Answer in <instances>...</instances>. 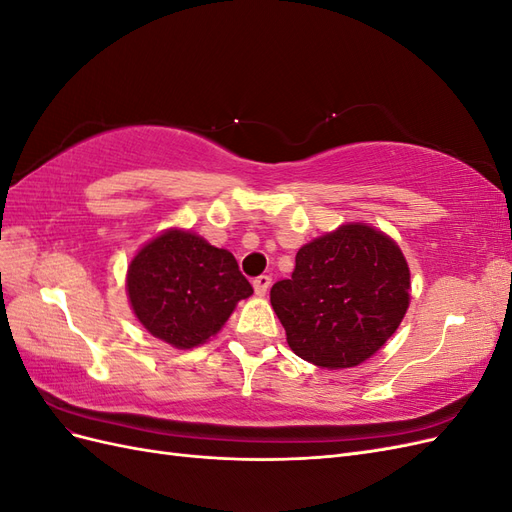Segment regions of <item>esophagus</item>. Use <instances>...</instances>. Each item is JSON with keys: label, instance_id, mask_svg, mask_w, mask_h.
Wrapping results in <instances>:
<instances>
[{"label": "esophagus", "instance_id": "1", "mask_svg": "<svg viewBox=\"0 0 512 512\" xmlns=\"http://www.w3.org/2000/svg\"><path fill=\"white\" fill-rule=\"evenodd\" d=\"M269 286H271V277L269 275H258L256 280H254V290H256L258 297H265Z\"/></svg>", "mask_w": 512, "mask_h": 512}]
</instances>
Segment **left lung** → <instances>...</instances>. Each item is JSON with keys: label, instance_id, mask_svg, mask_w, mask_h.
<instances>
[{"label": "left lung", "instance_id": "left-lung-1", "mask_svg": "<svg viewBox=\"0 0 512 512\" xmlns=\"http://www.w3.org/2000/svg\"><path fill=\"white\" fill-rule=\"evenodd\" d=\"M290 280L275 282L271 305L292 352L327 369L354 367L376 354L410 303V269L393 239L346 224L294 258Z\"/></svg>", "mask_w": 512, "mask_h": 512}]
</instances>
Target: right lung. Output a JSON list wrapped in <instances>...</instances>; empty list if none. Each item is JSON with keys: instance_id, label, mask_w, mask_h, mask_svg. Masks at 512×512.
I'll list each match as a JSON object with an SVG mask.
<instances>
[{"instance_id": "obj_1", "label": "right lung", "mask_w": 512, "mask_h": 512, "mask_svg": "<svg viewBox=\"0 0 512 512\" xmlns=\"http://www.w3.org/2000/svg\"><path fill=\"white\" fill-rule=\"evenodd\" d=\"M252 292L235 256L185 230L149 241L128 269L136 318L175 348L207 342Z\"/></svg>"}]
</instances>
